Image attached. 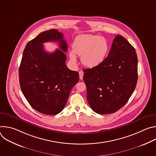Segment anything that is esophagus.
<instances>
[{
  "mask_svg": "<svg viewBox=\"0 0 156 156\" xmlns=\"http://www.w3.org/2000/svg\"><path fill=\"white\" fill-rule=\"evenodd\" d=\"M83 75H84V73H83V72H79V75H80V80H83Z\"/></svg>",
  "mask_w": 156,
  "mask_h": 156,
  "instance_id": "34e87169",
  "label": "esophagus"
}]
</instances>
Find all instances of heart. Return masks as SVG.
I'll list each match as a JSON object with an SVG mask.
<instances>
[{
  "mask_svg": "<svg viewBox=\"0 0 156 156\" xmlns=\"http://www.w3.org/2000/svg\"><path fill=\"white\" fill-rule=\"evenodd\" d=\"M108 51L109 44L105 37L84 34L75 39L69 56L74 63L77 62L76 55L81 57V62L84 66L95 68L104 62Z\"/></svg>",
  "mask_w": 156,
  "mask_h": 156,
  "instance_id": "obj_1",
  "label": "heart"
}]
</instances>
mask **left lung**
<instances>
[{
    "mask_svg": "<svg viewBox=\"0 0 156 156\" xmlns=\"http://www.w3.org/2000/svg\"><path fill=\"white\" fill-rule=\"evenodd\" d=\"M87 100L99 114H112L128 102L138 80L135 49L122 36H116L108 57L95 68L85 69Z\"/></svg>",
    "mask_w": 156,
    "mask_h": 156,
    "instance_id": "obj_1",
    "label": "left lung"
}]
</instances>
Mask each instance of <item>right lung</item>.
Segmentation results:
<instances>
[{"mask_svg": "<svg viewBox=\"0 0 156 156\" xmlns=\"http://www.w3.org/2000/svg\"><path fill=\"white\" fill-rule=\"evenodd\" d=\"M51 41H58L60 49L49 53L42 44ZM66 51L63 35L55 29L39 34L24 49L19 68L20 85L30 105L40 113H60L79 80V73L65 64Z\"/></svg>", "mask_w": 156, "mask_h": 156, "instance_id": "obj_1", "label": "right lung"}]
</instances>
